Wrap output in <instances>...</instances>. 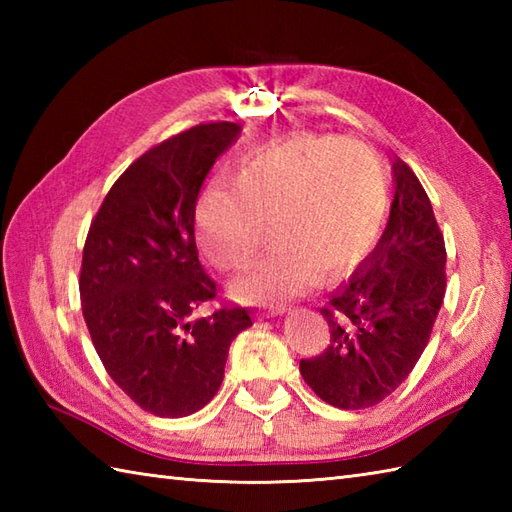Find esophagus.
Segmentation results:
<instances>
[{"instance_id": "obj_1", "label": "esophagus", "mask_w": 512, "mask_h": 512, "mask_svg": "<svg viewBox=\"0 0 512 512\" xmlns=\"http://www.w3.org/2000/svg\"><path fill=\"white\" fill-rule=\"evenodd\" d=\"M288 308L284 303H277V306H264L262 312H259V317H277V314H284Z\"/></svg>"}]
</instances>
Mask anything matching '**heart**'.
I'll return each mask as SVG.
<instances>
[{"label": "heart", "instance_id": "obj_1", "mask_svg": "<svg viewBox=\"0 0 512 512\" xmlns=\"http://www.w3.org/2000/svg\"><path fill=\"white\" fill-rule=\"evenodd\" d=\"M389 220V182L369 147L297 132L237 162L235 184L213 180L195 206V237L220 270L246 268L273 224L277 250L235 281V295L275 301L350 275Z\"/></svg>", "mask_w": 512, "mask_h": 512}]
</instances>
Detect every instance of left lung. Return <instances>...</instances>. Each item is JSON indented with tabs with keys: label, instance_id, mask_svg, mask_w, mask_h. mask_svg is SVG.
<instances>
[{
	"label": "left lung",
	"instance_id": "8db88e82",
	"mask_svg": "<svg viewBox=\"0 0 512 512\" xmlns=\"http://www.w3.org/2000/svg\"><path fill=\"white\" fill-rule=\"evenodd\" d=\"M394 184L389 224L374 253L321 310L328 347L299 363L314 394L339 409L374 407L411 374L447 290L442 231L427 191L400 158Z\"/></svg>",
	"mask_w": 512,
	"mask_h": 512
}]
</instances>
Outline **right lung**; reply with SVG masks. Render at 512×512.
I'll list each match as a JSON object with an SVG mask.
<instances>
[{
	"instance_id": "right-lung-1",
	"label": "right lung",
	"mask_w": 512,
	"mask_h": 512,
	"mask_svg": "<svg viewBox=\"0 0 512 512\" xmlns=\"http://www.w3.org/2000/svg\"><path fill=\"white\" fill-rule=\"evenodd\" d=\"M237 123H200L151 147L105 195L81 262V308L107 374L140 409L182 418L222 385L228 347L253 325L248 308L222 306L195 246V202Z\"/></svg>"
}]
</instances>
